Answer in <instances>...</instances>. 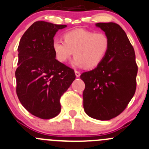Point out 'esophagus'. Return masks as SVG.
<instances>
[{
	"mask_svg": "<svg viewBox=\"0 0 149 149\" xmlns=\"http://www.w3.org/2000/svg\"><path fill=\"white\" fill-rule=\"evenodd\" d=\"M74 73H75V75H76V77H79L80 76V72H79V71L75 70V71H74Z\"/></svg>",
	"mask_w": 149,
	"mask_h": 149,
	"instance_id": "1",
	"label": "esophagus"
}]
</instances>
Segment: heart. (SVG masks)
<instances>
[{
	"instance_id": "1",
	"label": "heart",
	"mask_w": 149,
	"mask_h": 149,
	"mask_svg": "<svg viewBox=\"0 0 149 149\" xmlns=\"http://www.w3.org/2000/svg\"><path fill=\"white\" fill-rule=\"evenodd\" d=\"M64 41L58 37L52 39V49L56 59L64 63L74 54L73 64L77 67L92 69L100 64L110 49L108 36L86 29H74L63 34Z\"/></svg>"
}]
</instances>
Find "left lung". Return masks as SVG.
<instances>
[{
	"label": "left lung",
	"instance_id": "1",
	"mask_svg": "<svg viewBox=\"0 0 149 149\" xmlns=\"http://www.w3.org/2000/svg\"><path fill=\"white\" fill-rule=\"evenodd\" d=\"M110 42L103 61L94 69L83 73V107L95 119L107 121L126 109L136 90L137 65L134 48L125 31L114 22H99Z\"/></svg>",
	"mask_w": 149,
	"mask_h": 149
}]
</instances>
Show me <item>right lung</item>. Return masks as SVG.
<instances>
[{
	"instance_id": "right-lung-1",
	"label": "right lung",
	"mask_w": 149,
	"mask_h": 149,
	"mask_svg": "<svg viewBox=\"0 0 149 149\" xmlns=\"http://www.w3.org/2000/svg\"><path fill=\"white\" fill-rule=\"evenodd\" d=\"M66 25L33 23L18 46L16 91L22 105L33 116L49 119L61 110L60 99L75 79L74 69L56 59L52 39Z\"/></svg>"
}]
</instances>
